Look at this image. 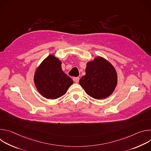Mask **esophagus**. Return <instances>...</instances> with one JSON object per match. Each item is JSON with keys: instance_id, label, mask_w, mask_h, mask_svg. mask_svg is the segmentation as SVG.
<instances>
[{"instance_id": "obj_1", "label": "esophagus", "mask_w": 151, "mask_h": 151, "mask_svg": "<svg viewBox=\"0 0 151 151\" xmlns=\"http://www.w3.org/2000/svg\"><path fill=\"white\" fill-rule=\"evenodd\" d=\"M73 80L74 82L78 83L79 82V78L78 77H73Z\"/></svg>"}]
</instances>
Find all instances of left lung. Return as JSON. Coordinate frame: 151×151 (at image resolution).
Segmentation results:
<instances>
[{
    "instance_id": "left-lung-1",
    "label": "left lung",
    "mask_w": 151,
    "mask_h": 151,
    "mask_svg": "<svg viewBox=\"0 0 151 151\" xmlns=\"http://www.w3.org/2000/svg\"><path fill=\"white\" fill-rule=\"evenodd\" d=\"M85 72L79 83L88 95L96 99H101L113 93L117 84V75L110 63L97 57L87 63Z\"/></svg>"
}]
</instances>
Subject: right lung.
Wrapping results in <instances>:
<instances>
[{
    "mask_svg": "<svg viewBox=\"0 0 151 151\" xmlns=\"http://www.w3.org/2000/svg\"><path fill=\"white\" fill-rule=\"evenodd\" d=\"M61 62L50 55L37 69L34 81L39 92L47 99H56L65 94L73 80L62 70Z\"/></svg>",
    "mask_w": 151,
    "mask_h": 151,
    "instance_id": "obj_1",
    "label": "right lung"
}]
</instances>
